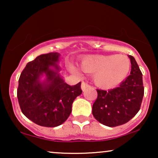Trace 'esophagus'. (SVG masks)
Masks as SVG:
<instances>
[{"label": "esophagus", "instance_id": "1", "mask_svg": "<svg viewBox=\"0 0 158 158\" xmlns=\"http://www.w3.org/2000/svg\"><path fill=\"white\" fill-rule=\"evenodd\" d=\"M89 87H90V85H88V83L84 82V81H83V82L81 83V90H83V91H85V90H86L88 88H89Z\"/></svg>", "mask_w": 158, "mask_h": 158}]
</instances>
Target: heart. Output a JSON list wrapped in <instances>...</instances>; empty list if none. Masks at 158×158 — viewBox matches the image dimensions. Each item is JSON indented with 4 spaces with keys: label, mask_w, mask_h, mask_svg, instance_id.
<instances>
[{
    "label": "heart",
    "mask_w": 158,
    "mask_h": 158,
    "mask_svg": "<svg viewBox=\"0 0 158 158\" xmlns=\"http://www.w3.org/2000/svg\"><path fill=\"white\" fill-rule=\"evenodd\" d=\"M80 68L85 73L94 74V81L97 86L105 89L113 88L127 77L131 69V61L124 55H89L80 61ZM73 73L77 69L70 66Z\"/></svg>",
    "instance_id": "b5f03b06"
}]
</instances>
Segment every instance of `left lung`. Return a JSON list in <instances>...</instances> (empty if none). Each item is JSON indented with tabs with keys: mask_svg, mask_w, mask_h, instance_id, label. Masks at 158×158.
Here are the masks:
<instances>
[{
	"mask_svg": "<svg viewBox=\"0 0 158 158\" xmlns=\"http://www.w3.org/2000/svg\"><path fill=\"white\" fill-rule=\"evenodd\" d=\"M128 57L131 64V73L119 86L108 91L97 90L98 96L92 107V114L98 122L106 126L125 124L140 108L144 95L143 74L135 58Z\"/></svg>",
	"mask_w": 158,
	"mask_h": 158,
	"instance_id": "1",
	"label": "left lung"
}]
</instances>
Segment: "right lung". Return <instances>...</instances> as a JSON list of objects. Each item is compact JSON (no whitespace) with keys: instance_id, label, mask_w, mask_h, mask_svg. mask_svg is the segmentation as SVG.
Returning <instances> with one entry per match:
<instances>
[{"instance_id":"obj_1","label":"right lung","mask_w":158,"mask_h":158,"mask_svg":"<svg viewBox=\"0 0 158 158\" xmlns=\"http://www.w3.org/2000/svg\"><path fill=\"white\" fill-rule=\"evenodd\" d=\"M60 54H42L30 61L19 80L17 97L21 111L35 124L56 127L72 111L74 99L82 93L81 82L70 86L61 77ZM45 79L41 81V77Z\"/></svg>"}]
</instances>
